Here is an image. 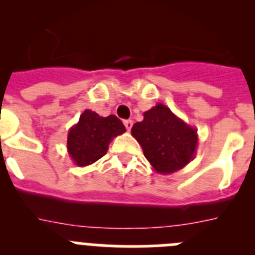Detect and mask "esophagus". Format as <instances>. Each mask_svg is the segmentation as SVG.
<instances>
[{"mask_svg":"<svg viewBox=\"0 0 255 255\" xmlns=\"http://www.w3.org/2000/svg\"><path fill=\"white\" fill-rule=\"evenodd\" d=\"M124 125H125L126 130H128V131H130V130H131V126H132V121L131 120H125V121H124Z\"/></svg>","mask_w":255,"mask_h":255,"instance_id":"34e87169","label":"esophagus"}]
</instances>
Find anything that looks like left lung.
<instances>
[{
  "instance_id": "1",
  "label": "left lung",
  "mask_w": 255,
  "mask_h": 255,
  "mask_svg": "<svg viewBox=\"0 0 255 255\" xmlns=\"http://www.w3.org/2000/svg\"><path fill=\"white\" fill-rule=\"evenodd\" d=\"M131 134L145 158L161 173H172L186 166L194 157L198 143L197 130L163 105L144 112V120L132 125Z\"/></svg>"
}]
</instances>
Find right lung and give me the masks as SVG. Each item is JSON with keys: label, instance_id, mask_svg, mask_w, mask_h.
I'll return each mask as SVG.
<instances>
[{"label": "right lung", "instance_id": "1", "mask_svg": "<svg viewBox=\"0 0 255 255\" xmlns=\"http://www.w3.org/2000/svg\"><path fill=\"white\" fill-rule=\"evenodd\" d=\"M125 126L115 115L101 117L85 110L67 136V150L78 166H87L102 158L114 136L123 134Z\"/></svg>", "mask_w": 255, "mask_h": 255}]
</instances>
